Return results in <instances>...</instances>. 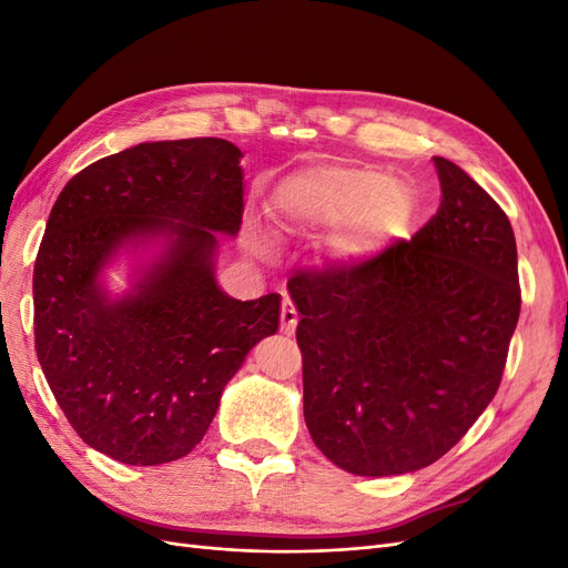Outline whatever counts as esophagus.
<instances>
[{
    "label": "esophagus",
    "mask_w": 568,
    "mask_h": 568,
    "mask_svg": "<svg viewBox=\"0 0 568 568\" xmlns=\"http://www.w3.org/2000/svg\"><path fill=\"white\" fill-rule=\"evenodd\" d=\"M298 324V311L294 307V303H291L288 298L282 301V313H280V329L284 334H294Z\"/></svg>",
    "instance_id": "obj_1"
}]
</instances>
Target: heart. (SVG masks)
I'll return each mask as SVG.
<instances>
[{
	"label": "heart",
	"instance_id": "b5f03b06",
	"mask_svg": "<svg viewBox=\"0 0 568 568\" xmlns=\"http://www.w3.org/2000/svg\"><path fill=\"white\" fill-rule=\"evenodd\" d=\"M384 175L374 170L353 168H317L288 178L280 192L286 217L307 227L338 230L355 219L353 226L341 234L334 246L338 261H359L382 246L407 217V199L398 189H384ZM253 248H265L261 234L253 236Z\"/></svg>",
	"mask_w": 568,
	"mask_h": 568
}]
</instances>
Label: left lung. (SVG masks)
<instances>
[{
    "label": "left lung",
    "mask_w": 568,
    "mask_h": 568,
    "mask_svg": "<svg viewBox=\"0 0 568 568\" xmlns=\"http://www.w3.org/2000/svg\"><path fill=\"white\" fill-rule=\"evenodd\" d=\"M436 215L363 261L296 272L303 415L317 448L357 476L428 467L503 382L521 311L505 211L434 156Z\"/></svg>",
    "instance_id": "1"
}]
</instances>
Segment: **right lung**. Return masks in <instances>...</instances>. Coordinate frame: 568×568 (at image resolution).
Instances as JSON below:
<instances>
[{"label": "right lung", "instance_id": "add662e5", "mask_svg": "<svg viewBox=\"0 0 568 568\" xmlns=\"http://www.w3.org/2000/svg\"><path fill=\"white\" fill-rule=\"evenodd\" d=\"M239 159L217 136L136 144L80 170L49 213L32 272L38 359L75 434L132 467L192 453L222 388L280 326V294L236 301L215 282V232L242 227ZM156 235L160 261L111 302L100 267Z\"/></svg>", "mask_w": 568, "mask_h": 568}]
</instances>
